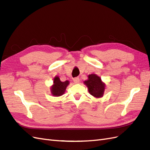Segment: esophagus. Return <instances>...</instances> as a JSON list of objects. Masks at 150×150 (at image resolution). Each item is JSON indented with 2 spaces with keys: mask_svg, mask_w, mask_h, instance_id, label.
I'll use <instances>...</instances> for the list:
<instances>
[{
  "mask_svg": "<svg viewBox=\"0 0 150 150\" xmlns=\"http://www.w3.org/2000/svg\"><path fill=\"white\" fill-rule=\"evenodd\" d=\"M74 82L75 83H79V82H80V79L79 77H76V78H74Z\"/></svg>",
  "mask_w": 150,
  "mask_h": 150,
  "instance_id": "esophagus-1",
  "label": "esophagus"
}]
</instances>
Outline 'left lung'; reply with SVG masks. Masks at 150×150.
<instances>
[{"instance_id":"obj_1","label":"left lung","mask_w":150,"mask_h":150,"mask_svg":"<svg viewBox=\"0 0 150 150\" xmlns=\"http://www.w3.org/2000/svg\"><path fill=\"white\" fill-rule=\"evenodd\" d=\"M88 87L91 95L94 97L100 98L104 95L105 85L102 82L101 79L96 74H91L88 76V80L83 82Z\"/></svg>"}]
</instances>
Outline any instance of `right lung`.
Returning a JSON list of instances; mask_svg holds the SVG:
<instances>
[{
	"label": "right lung",
	"instance_id": "obj_1",
	"mask_svg": "<svg viewBox=\"0 0 150 150\" xmlns=\"http://www.w3.org/2000/svg\"><path fill=\"white\" fill-rule=\"evenodd\" d=\"M69 84V81L62 82L58 76H56L53 79V85L51 87V94L54 97L62 96L65 93L67 87Z\"/></svg>",
	"mask_w": 150,
	"mask_h": 150
}]
</instances>
